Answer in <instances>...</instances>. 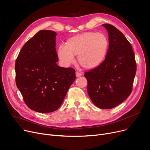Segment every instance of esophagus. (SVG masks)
<instances>
[{"mask_svg":"<svg viewBox=\"0 0 150 150\" xmlns=\"http://www.w3.org/2000/svg\"><path fill=\"white\" fill-rule=\"evenodd\" d=\"M82 75V74L81 73H80V72H78V71H76V76L77 77H80V76H81Z\"/></svg>","mask_w":150,"mask_h":150,"instance_id":"esophagus-1","label":"esophagus"}]
</instances>
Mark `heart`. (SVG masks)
I'll return each mask as SVG.
<instances>
[{"mask_svg":"<svg viewBox=\"0 0 150 150\" xmlns=\"http://www.w3.org/2000/svg\"><path fill=\"white\" fill-rule=\"evenodd\" d=\"M109 40L103 33L84 32L67 40L65 45L57 50L59 59L66 65L77 55L79 65L87 69H95L104 61L109 48Z\"/></svg>","mask_w":150,"mask_h":150,"instance_id":"heart-1","label":"heart"}]
</instances>
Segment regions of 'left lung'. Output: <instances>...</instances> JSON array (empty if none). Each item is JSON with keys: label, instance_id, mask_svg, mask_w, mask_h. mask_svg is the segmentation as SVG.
Returning a JSON list of instances; mask_svg holds the SVG:
<instances>
[{"label": "left lung", "instance_id": "1", "mask_svg": "<svg viewBox=\"0 0 150 150\" xmlns=\"http://www.w3.org/2000/svg\"><path fill=\"white\" fill-rule=\"evenodd\" d=\"M108 32L109 48L100 66L85 72L90 98L98 108L109 109L130 95L136 73L135 55L130 42L116 27L102 25Z\"/></svg>", "mask_w": 150, "mask_h": 150}]
</instances>
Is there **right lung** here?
<instances>
[{
  "mask_svg": "<svg viewBox=\"0 0 150 150\" xmlns=\"http://www.w3.org/2000/svg\"><path fill=\"white\" fill-rule=\"evenodd\" d=\"M56 35L40 30L25 42L16 60V86L26 105L37 112L57 110L76 79L74 69L57 64Z\"/></svg>",
  "mask_w": 150,
  "mask_h": 150,
  "instance_id": "add662e5",
  "label": "right lung"
}]
</instances>
